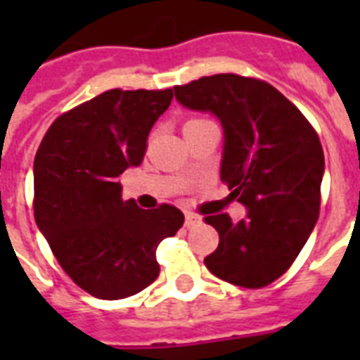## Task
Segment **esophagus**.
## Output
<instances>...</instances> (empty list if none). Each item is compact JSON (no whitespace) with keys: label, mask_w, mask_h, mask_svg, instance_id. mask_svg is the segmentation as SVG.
I'll return each mask as SVG.
<instances>
[{"label":"esophagus","mask_w":360,"mask_h":360,"mask_svg":"<svg viewBox=\"0 0 360 360\" xmlns=\"http://www.w3.org/2000/svg\"><path fill=\"white\" fill-rule=\"evenodd\" d=\"M196 224H200V217H198V214H194V213H191V211H188V213H185V226H186V228H192V226H196Z\"/></svg>","instance_id":"1"}]
</instances>
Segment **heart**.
Listing matches in <instances>:
<instances>
[{"label": "heart", "mask_w": 360, "mask_h": 360, "mask_svg": "<svg viewBox=\"0 0 360 360\" xmlns=\"http://www.w3.org/2000/svg\"><path fill=\"white\" fill-rule=\"evenodd\" d=\"M207 120H202V117H191V120H186L185 123H183V130L185 129H191V127H196V124L200 123H205Z\"/></svg>", "instance_id": "heart-1"}]
</instances>
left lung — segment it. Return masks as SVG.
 Returning a JSON list of instances; mask_svg holds the SVG:
<instances>
[{
    "instance_id": "8db88e82",
    "label": "left lung",
    "mask_w": 360,
    "mask_h": 360,
    "mask_svg": "<svg viewBox=\"0 0 360 360\" xmlns=\"http://www.w3.org/2000/svg\"><path fill=\"white\" fill-rule=\"evenodd\" d=\"M191 110L211 112L224 127L220 179L248 209L246 219L209 214L219 246L205 267L230 284L265 288L291 267L319 217L323 147L295 104L250 76H203L175 86Z\"/></svg>"
}]
</instances>
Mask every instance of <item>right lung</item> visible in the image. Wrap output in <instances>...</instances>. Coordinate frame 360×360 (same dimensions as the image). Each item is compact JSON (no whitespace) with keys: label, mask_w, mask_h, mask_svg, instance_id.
<instances>
[{"label":"right lung","mask_w":360,"mask_h":360,"mask_svg":"<svg viewBox=\"0 0 360 360\" xmlns=\"http://www.w3.org/2000/svg\"><path fill=\"white\" fill-rule=\"evenodd\" d=\"M172 89H110L50 124L35 155V222L76 285L97 299H124L160 273L157 246L185 214L121 200L120 177L140 166L147 136Z\"/></svg>","instance_id":"obj_1"}]
</instances>
